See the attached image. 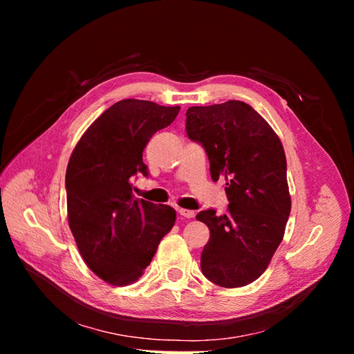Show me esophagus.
<instances>
[{
	"mask_svg": "<svg viewBox=\"0 0 354 354\" xmlns=\"http://www.w3.org/2000/svg\"><path fill=\"white\" fill-rule=\"evenodd\" d=\"M178 214L181 217H185V218H194L195 217V211H192V209H185V208H178Z\"/></svg>",
	"mask_w": 354,
	"mask_h": 354,
	"instance_id": "34e87169",
	"label": "esophagus"
}]
</instances>
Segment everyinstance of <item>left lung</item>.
Masks as SVG:
<instances>
[{
	"mask_svg": "<svg viewBox=\"0 0 354 354\" xmlns=\"http://www.w3.org/2000/svg\"><path fill=\"white\" fill-rule=\"evenodd\" d=\"M186 133L205 149L212 180L226 178L230 202L223 216L214 209L196 216L209 229L202 273L223 288L245 286L267 269L291 212L283 146L264 118L239 100L189 108Z\"/></svg>",
	"mask_w": 354,
	"mask_h": 354,
	"instance_id": "left-lung-1",
	"label": "left lung"
}]
</instances>
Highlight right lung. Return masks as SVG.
I'll return each mask as SVG.
<instances>
[{
  "instance_id": "right-lung-1",
  "label": "right lung",
  "mask_w": 354,
  "mask_h": 354,
  "mask_svg": "<svg viewBox=\"0 0 354 354\" xmlns=\"http://www.w3.org/2000/svg\"><path fill=\"white\" fill-rule=\"evenodd\" d=\"M180 106L125 99L82 134L66 168L71 232L93 273L115 286L136 282L176 223V211L133 195L136 174L147 176L143 151Z\"/></svg>"
}]
</instances>
